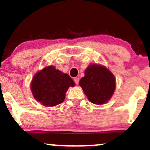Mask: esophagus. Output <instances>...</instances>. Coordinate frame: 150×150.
I'll list each match as a JSON object with an SVG mask.
<instances>
[{
	"instance_id": "obj_1",
	"label": "esophagus",
	"mask_w": 150,
	"mask_h": 150,
	"mask_svg": "<svg viewBox=\"0 0 150 150\" xmlns=\"http://www.w3.org/2000/svg\"><path fill=\"white\" fill-rule=\"evenodd\" d=\"M79 81H80V80H79L78 77H75V78H74V82H75V84H78Z\"/></svg>"
}]
</instances>
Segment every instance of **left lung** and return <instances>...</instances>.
Returning a JSON list of instances; mask_svg holds the SVG:
<instances>
[{
	"mask_svg": "<svg viewBox=\"0 0 150 150\" xmlns=\"http://www.w3.org/2000/svg\"><path fill=\"white\" fill-rule=\"evenodd\" d=\"M79 84L90 102L102 105L111 98L115 89L114 75L108 68L98 64H91L84 72Z\"/></svg>",
	"mask_w": 150,
	"mask_h": 150,
	"instance_id": "left-lung-1",
	"label": "left lung"
}]
</instances>
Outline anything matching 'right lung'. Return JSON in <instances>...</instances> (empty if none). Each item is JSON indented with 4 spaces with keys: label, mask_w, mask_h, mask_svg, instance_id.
I'll return each mask as SVG.
<instances>
[{
    "label": "right lung",
    "mask_w": 150,
    "mask_h": 150,
    "mask_svg": "<svg viewBox=\"0 0 150 150\" xmlns=\"http://www.w3.org/2000/svg\"><path fill=\"white\" fill-rule=\"evenodd\" d=\"M75 82L68 74L47 66L34 75L30 89L34 98L42 105L52 107L64 102L69 86Z\"/></svg>",
    "instance_id": "right-lung-1"
}]
</instances>
